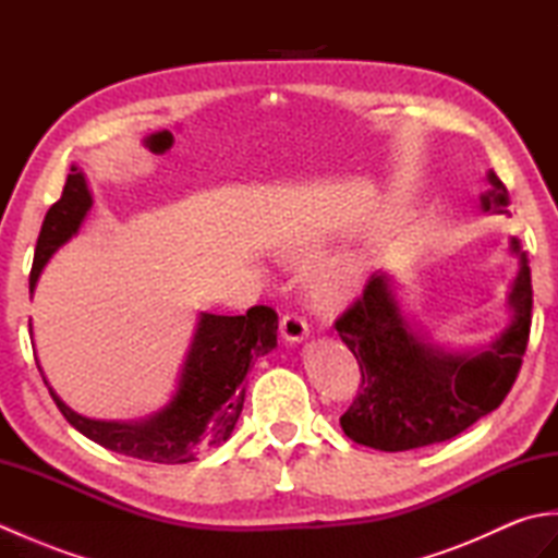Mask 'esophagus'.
I'll return each mask as SVG.
<instances>
[{
	"label": "esophagus",
	"mask_w": 558,
	"mask_h": 558,
	"mask_svg": "<svg viewBox=\"0 0 558 558\" xmlns=\"http://www.w3.org/2000/svg\"><path fill=\"white\" fill-rule=\"evenodd\" d=\"M280 333L288 342H302L310 338V324L298 314H286L280 322Z\"/></svg>",
	"instance_id": "34e87169"
}]
</instances>
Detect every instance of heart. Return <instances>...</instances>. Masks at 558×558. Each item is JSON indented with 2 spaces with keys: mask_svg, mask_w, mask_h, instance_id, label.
Instances as JSON below:
<instances>
[{
  "mask_svg": "<svg viewBox=\"0 0 558 558\" xmlns=\"http://www.w3.org/2000/svg\"><path fill=\"white\" fill-rule=\"evenodd\" d=\"M352 288V272L345 266L318 268L310 278V292L316 302L333 304L345 298Z\"/></svg>",
  "mask_w": 558,
  "mask_h": 558,
  "instance_id": "1",
  "label": "heart"
}]
</instances>
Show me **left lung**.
<instances>
[{
	"mask_svg": "<svg viewBox=\"0 0 558 558\" xmlns=\"http://www.w3.org/2000/svg\"><path fill=\"white\" fill-rule=\"evenodd\" d=\"M487 182L482 210L506 213L504 182L494 170ZM508 252L518 258L506 300L511 318L489 348L475 352L436 345L402 310L396 280L386 270L374 272L362 298L336 322L362 372L360 396L340 417L354 444L386 453L441 444L501 405L523 364L532 322L530 266L518 236Z\"/></svg>",
	"mask_w": 558,
	"mask_h": 558,
	"instance_id": "obj_1",
	"label": "left lung"
}]
</instances>
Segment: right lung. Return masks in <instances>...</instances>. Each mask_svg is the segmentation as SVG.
Returning a JSON list of instances; mask_svg holds the SVG:
<instances>
[{
    "label": "right lung",
    "instance_id": "obj_1",
    "mask_svg": "<svg viewBox=\"0 0 558 558\" xmlns=\"http://www.w3.org/2000/svg\"><path fill=\"white\" fill-rule=\"evenodd\" d=\"M90 208L93 194L86 174L78 165H71L62 198L52 204L43 220L31 270V292H35L40 272L57 248L78 234ZM276 348L278 314L270 306H252L244 316L201 312L170 400L153 414L126 422L83 417L54 393L40 364L38 369L59 412L90 441L120 456L180 465L228 441L244 408L248 369Z\"/></svg>",
    "mask_w": 558,
    "mask_h": 558
}]
</instances>
